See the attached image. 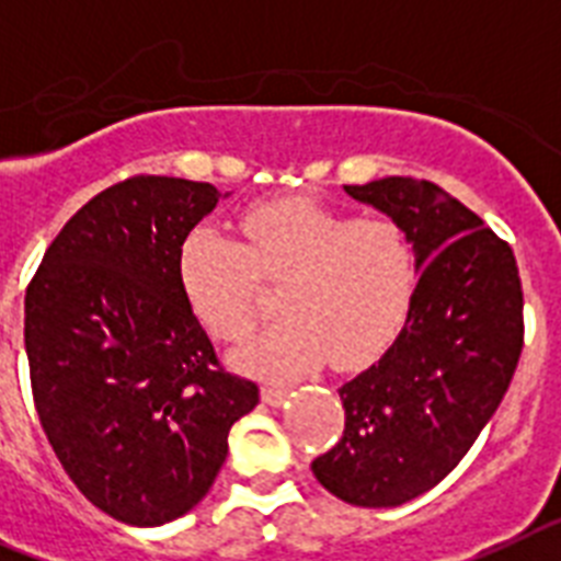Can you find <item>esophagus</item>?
Instances as JSON below:
<instances>
[{
    "instance_id": "esophagus-1",
    "label": "esophagus",
    "mask_w": 561,
    "mask_h": 561,
    "mask_svg": "<svg viewBox=\"0 0 561 561\" xmlns=\"http://www.w3.org/2000/svg\"><path fill=\"white\" fill-rule=\"evenodd\" d=\"M288 394L290 389H285V386H273V383L262 386V400H265L267 407H282V403L288 400Z\"/></svg>"
}]
</instances>
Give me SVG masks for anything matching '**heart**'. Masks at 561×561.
Instances as JSON below:
<instances>
[{"instance_id":"1","label":"heart","mask_w":561,"mask_h":561,"mask_svg":"<svg viewBox=\"0 0 561 561\" xmlns=\"http://www.w3.org/2000/svg\"><path fill=\"white\" fill-rule=\"evenodd\" d=\"M241 236L193 227L178 248V285L218 340H241L259 308V276L282 282L279 320L233 354L253 375L290 380L380 357L407 322L417 282L412 236L391 218H354L311 195L241 213Z\"/></svg>"}]
</instances>
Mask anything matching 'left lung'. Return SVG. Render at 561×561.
<instances>
[{"label": "left lung", "instance_id": "1", "mask_svg": "<svg viewBox=\"0 0 561 561\" xmlns=\"http://www.w3.org/2000/svg\"><path fill=\"white\" fill-rule=\"evenodd\" d=\"M414 241L407 325L340 389L343 438L311 463L354 507H398L444 481L493 417L522 354V282L507 241L440 186L380 178L345 186Z\"/></svg>", "mask_w": 561, "mask_h": 561}]
</instances>
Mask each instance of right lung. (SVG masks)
Here are the masks:
<instances>
[{
    "instance_id": "add662e5",
    "label": "right lung",
    "mask_w": 561,
    "mask_h": 561,
    "mask_svg": "<svg viewBox=\"0 0 561 561\" xmlns=\"http://www.w3.org/2000/svg\"><path fill=\"white\" fill-rule=\"evenodd\" d=\"M213 184L138 175L68 218L25 294V354L45 438L94 507L131 527L202 502L259 386L218 368L178 285V248ZM227 198V193H225Z\"/></svg>"
}]
</instances>
